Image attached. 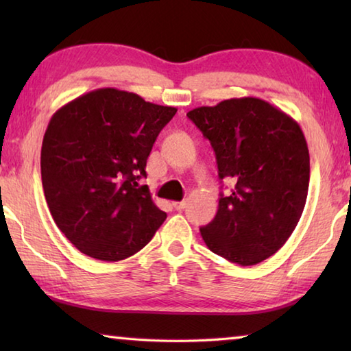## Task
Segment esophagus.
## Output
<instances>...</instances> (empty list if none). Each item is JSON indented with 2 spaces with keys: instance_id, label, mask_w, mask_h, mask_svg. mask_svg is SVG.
Here are the masks:
<instances>
[{
  "instance_id": "obj_1",
  "label": "esophagus",
  "mask_w": 351,
  "mask_h": 351,
  "mask_svg": "<svg viewBox=\"0 0 351 351\" xmlns=\"http://www.w3.org/2000/svg\"><path fill=\"white\" fill-rule=\"evenodd\" d=\"M186 206H187L186 201H175V203H173V207L176 210H182Z\"/></svg>"
}]
</instances>
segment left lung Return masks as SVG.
Wrapping results in <instances>:
<instances>
[{
  "mask_svg": "<svg viewBox=\"0 0 351 351\" xmlns=\"http://www.w3.org/2000/svg\"><path fill=\"white\" fill-rule=\"evenodd\" d=\"M210 141L219 180L235 184L199 229L217 255L252 266L293 234L306 203L310 153L293 117L258 97H235L187 112Z\"/></svg>",
  "mask_w": 351,
  "mask_h": 351,
  "instance_id": "left-lung-1",
  "label": "left lung"
}]
</instances>
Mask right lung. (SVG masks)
I'll list each match as a JSON object with an SVG mask.
<instances>
[{
  "instance_id": "obj_1",
  "label": "right lung",
  "mask_w": 351,
  "mask_h": 351,
  "mask_svg": "<svg viewBox=\"0 0 351 351\" xmlns=\"http://www.w3.org/2000/svg\"><path fill=\"white\" fill-rule=\"evenodd\" d=\"M178 110L134 93L100 88L51 117L41 145V182L51 215L80 252L119 261L139 252L167 218L138 181Z\"/></svg>"
}]
</instances>
